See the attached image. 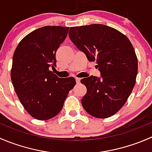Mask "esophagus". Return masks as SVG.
Masks as SVG:
<instances>
[{
	"instance_id": "esophagus-1",
	"label": "esophagus",
	"mask_w": 152,
	"mask_h": 152,
	"mask_svg": "<svg viewBox=\"0 0 152 152\" xmlns=\"http://www.w3.org/2000/svg\"><path fill=\"white\" fill-rule=\"evenodd\" d=\"M76 83H77V84L80 83V82H81V79H80V78L76 77Z\"/></svg>"
}]
</instances>
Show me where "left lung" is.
<instances>
[{"label":"left lung","mask_w":152,"mask_h":152,"mask_svg":"<svg viewBox=\"0 0 152 152\" xmlns=\"http://www.w3.org/2000/svg\"><path fill=\"white\" fill-rule=\"evenodd\" d=\"M72 42L96 65L102 77L81 80L87 87L82 99L87 113L98 118L115 114L125 104L136 82L137 58L126 35L102 24L70 27Z\"/></svg>","instance_id":"left-lung-1"}]
</instances>
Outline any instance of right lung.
<instances>
[{"instance_id":"1","label":"right lung","mask_w":152,"mask_h":152,"mask_svg":"<svg viewBox=\"0 0 152 152\" xmlns=\"http://www.w3.org/2000/svg\"><path fill=\"white\" fill-rule=\"evenodd\" d=\"M69 27L46 26L27 34L15 50L11 79L27 113L40 121L55 117L62 109L73 77L59 78L50 70L56 66V53Z\"/></svg>"}]
</instances>
